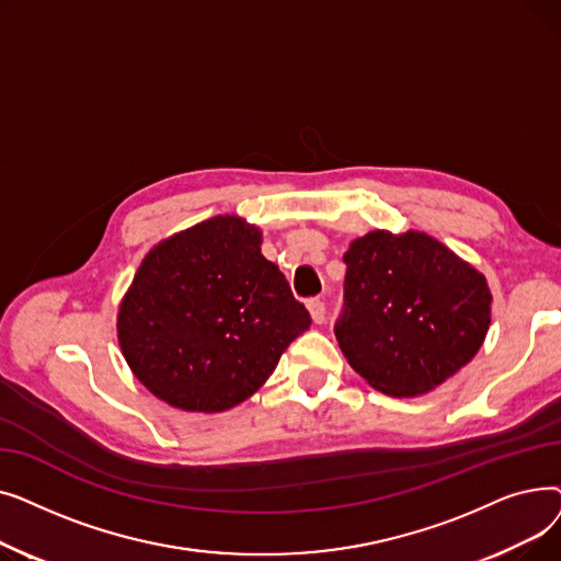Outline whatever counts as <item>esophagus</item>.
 <instances>
[{
  "instance_id": "34e87169",
  "label": "esophagus",
  "mask_w": 561,
  "mask_h": 561,
  "mask_svg": "<svg viewBox=\"0 0 561 561\" xmlns=\"http://www.w3.org/2000/svg\"><path fill=\"white\" fill-rule=\"evenodd\" d=\"M309 313H311V320L316 322V325H320V322L322 320H325V302H322V300H309Z\"/></svg>"
}]
</instances>
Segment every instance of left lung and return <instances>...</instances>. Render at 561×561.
<instances>
[{"label": "left lung", "mask_w": 561, "mask_h": 561, "mask_svg": "<svg viewBox=\"0 0 561 561\" xmlns=\"http://www.w3.org/2000/svg\"><path fill=\"white\" fill-rule=\"evenodd\" d=\"M343 261L336 339L373 389L416 398L478 355L491 325V288L448 245L419 229H375L352 241Z\"/></svg>", "instance_id": "8db88e82"}]
</instances>
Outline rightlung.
Returning a JSON list of instances; mask_svg holds the SVG:
<instances>
[{
	"label": "right lung",
	"instance_id": "right-lung-1",
	"mask_svg": "<svg viewBox=\"0 0 561 561\" xmlns=\"http://www.w3.org/2000/svg\"><path fill=\"white\" fill-rule=\"evenodd\" d=\"M263 231L216 216L159 241L117 307V343L140 385L182 411L218 414L256 393L311 318Z\"/></svg>",
	"mask_w": 561,
	"mask_h": 561
}]
</instances>
